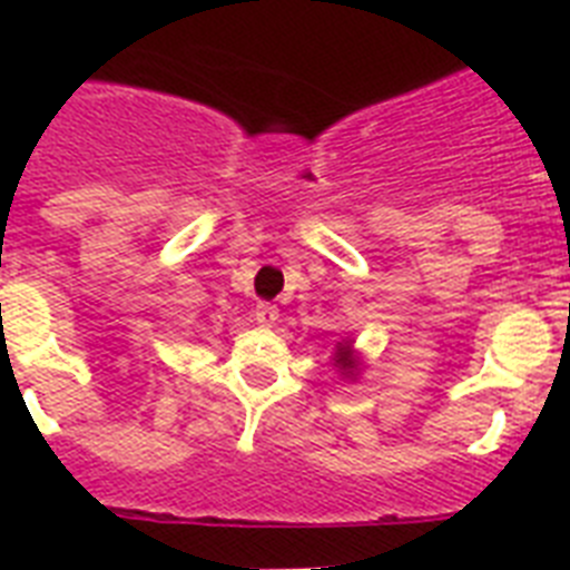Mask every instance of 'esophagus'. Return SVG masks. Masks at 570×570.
<instances>
[{
  "label": "esophagus",
  "mask_w": 570,
  "mask_h": 570,
  "mask_svg": "<svg viewBox=\"0 0 570 570\" xmlns=\"http://www.w3.org/2000/svg\"><path fill=\"white\" fill-rule=\"evenodd\" d=\"M254 316H256V322H259V325L271 328V325L279 320V308H276V305H271V302H259V305H256V311H254Z\"/></svg>",
  "instance_id": "1"
}]
</instances>
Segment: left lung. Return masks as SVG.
I'll use <instances>...</instances> for the list:
<instances>
[{"mask_svg":"<svg viewBox=\"0 0 570 570\" xmlns=\"http://www.w3.org/2000/svg\"><path fill=\"white\" fill-rule=\"evenodd\" d=\"M336 365H340L345 374H351V371L356 367L354 351H351V342H340V345H336Z\"/></svg>","mask_w":570,"mask_h":570,"instance_id":"1","label":"left lung"}]
</instances>
